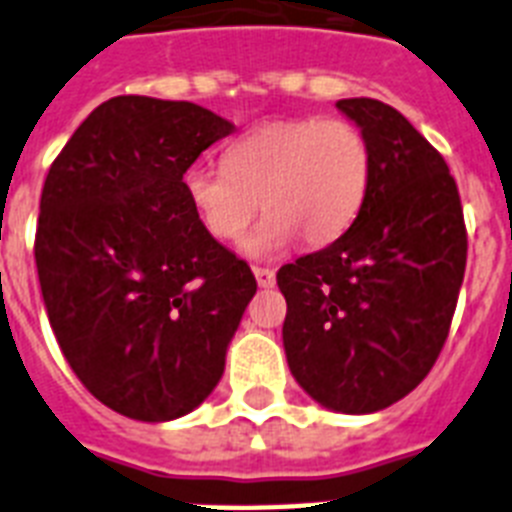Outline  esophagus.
Masks as SVG:
<instances>
[{"instance_id":"esophagus-1","label":"esophagus","mask_w":512,"mask_h":512,"mask_svg":"<svg viewBox=\"0 0 512 512\" xmlns=\"http://www.w3.org/2000/svg\"><path fill=\"white\" fill-rule=\"evenodd\" d=\"M252 273H255L257 286H260V289H273V286H276V270L252 268Z\"/></svg>"}]
</instances>
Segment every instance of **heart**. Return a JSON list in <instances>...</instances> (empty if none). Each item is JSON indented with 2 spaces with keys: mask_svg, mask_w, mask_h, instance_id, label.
I'll return each mask as SVG.
<instances>
[{
  "mask_svg": "<svg viewBox=\"0 0 512 512\" xmlns=\"http://www.w3.org/2000/svg\"><path fill=\"white\" fill-rule=\"evenodd\" d=\"M372 182V150L343 119H289L249 130L223 153V169L192 163L182 190L213 239L229 242L260 208L263 221L242 239L252 260L281 255L299 236L307 247L341 239Z\"/></svg>",
  "mask_w": 512,
  "mask_h": 512,
  "instance_id": "b5f03b06",
  "label": "heart"
}]
</instances>
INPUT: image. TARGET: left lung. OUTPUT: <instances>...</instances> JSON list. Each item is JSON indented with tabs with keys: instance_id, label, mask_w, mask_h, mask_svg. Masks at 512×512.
Returning <instances> with one entry per match:
<instances>
[{
	"instance_id": "1",
	"label": "left lung",
	"mask_w": 512,
	"mask_h": 512,
	"mask_svg": "<svg viewBox=\"0 0 512 512\" xmlns=\"http://www.w3.org/2000/svg\"><path fill=\"white\" fill-rule=\"evenodd\" d=\"M372 150L367 200L349 231L278 270L283 349L309 398L375 414L427 377L466 273V226L448 163L375 98H343Z\"/></svg>"
}]
</instances>
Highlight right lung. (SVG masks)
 Segmentation results:
<instances>
[{
    "mask_svg": "<svg viewBox=\"0 0 512 512\" xmlns=\"http://www.w3.org/2000/svg\"><path fill=\"white\" fill-rule=\"evenodd\" d=\"M234 130L190 101L109 98L44 182L36 268L51 330L85 388L137 422L179 419L213 393L257 291L182 190Z\"/></svg>",
    "mask_w": 512,
    "mask_h": 512,
    "instance_id": "1",
    "label": "right lung"
}]
</instances>
